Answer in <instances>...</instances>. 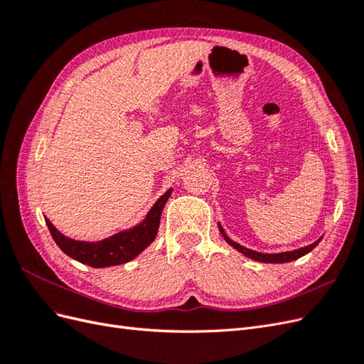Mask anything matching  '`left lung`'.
Returning a JSON list of instances; mask_svg holds the SVG:
<instances>
[{
    "mask_svg": "<svg viewBox=\"0 0 364 364\" xmlns=\"http://www.w3.org/2000/svg\"><path fill=\"white\" fill-rule=\"evenodd\" d=\"M218 228H220V232H222V235L225 237V240L228 241V243L232 246L234 249H237L238 252H241V253H245L246 257H249V258H252V259H255V261H259V262H290V261H294V259H297V258H301V257H304V255H306L308 252H311L318 243H321V240L322 238H318L316 243H313V245H310V246H306V247H301V249H296V250H291V252H281V253H259V252H255V250H250V249H247V247H245V246H240L238 243H235V241H232L230 240L226 234H225V230H223V228L218 225Z\"/></svg>",
    "mask_w": 364,
    "mask_h": 364,
    "instance_id": "obj_1",
    "label": "left lung"
}]
</instances>
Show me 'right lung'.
Here are the masks:
<instances>
[{"label":"right lung","instance_id":"1","mask_svg":"<svg viewBox=\"0 0 364 364\" xmlns=\"http://www.w3.org/2000/svg\"><path fill=\"white\" fill-rule=\"evenodd\" d=\"M171 190H168L164 196H161L158 202L153 205L149 211L144 222H141L135 228H132L124 232L115 234L102 241L95 243H87V241H77L62 235L59 230L51 225L48 218L46 223L50 229V234L56 245L67 253L68 257L77 259L87 266L102 269L109 266H119V264L129 262L138 257L144 250L158 234V228L161 222V214L165 202L168 200Z\"/></svg>","mask_w":364,"mask_h":364}]
</instances>
